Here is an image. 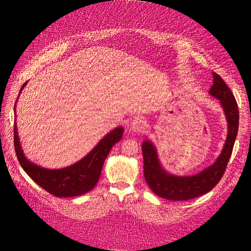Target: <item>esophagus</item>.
<instances>
[{
  "instance_id": "1",
  "label": "esophagus",
  "mask_w": 251,
  "mask_h": 251,
  "mask_svg": "<svg viewBox=\"0 0 251 251\" xmlns=\"http://www.w3.org/2000/svg\"><path fill=\"white\" fill-rule=\"evenodd\" d=\"M130 128H131V131H133V132H143V131L147 128V123H146V120H144V119L141 118V117L134 118V119L131 121Z\"/></svg>"
}]
</instances>
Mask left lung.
<instances>
[{
	"label": "left lung",
	"instance_id": "left-lung-1",
	"mask_svg": "<svg viewBox=\"0 0 251 251\" xmlns=\"http://www.w3.org/2000/svg\"><path fill=\"white\" fill-rule=\"evenodd\" d=\"M212 76L214 85L209 90V94L220 100L228 123V134L223 151L214 164L194 176H173L162 169L153 143L149 140L142 143L144 178L151 191L161 198L172 201L197 198L211 191L225 173L238 134L239 110L232 92L222 77L215 72Z\"/></svg>",
	"mask_w": 251,
	"mask_h": 251
}]
</instances>
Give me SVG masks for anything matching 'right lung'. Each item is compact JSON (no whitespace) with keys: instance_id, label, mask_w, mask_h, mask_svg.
<instances>
[{"instance_id":"1","label":"right lung","mask_w":251,"mask_h":251,"mask_svg":"<svg viewBox=\"0 0 251 251\" xmlns=\"http://www.w3.org/2000/svg\"><path fill=\"white\" fill-rule=\"evenodd\" d=\"M26 83L22 86L21 91L24 89ZM14 113H16V104H14ZM123 133L124 127L119 126L114 128L81 160L60 170L43 169L28 160L21 148L16 120L13 127V141L19 162L28 176L49 194L65 198V197L80 196L94 188L100 177L105 158L114 144H116L123 137Z\"/></svg>"}]
</instances>
